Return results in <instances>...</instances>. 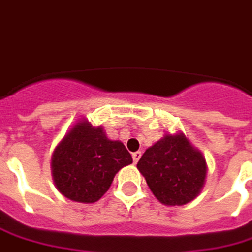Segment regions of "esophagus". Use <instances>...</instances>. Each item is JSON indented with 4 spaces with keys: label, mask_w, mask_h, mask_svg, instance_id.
<instances>
[{
    "label": "esophagus",
    "mask_w": 252,
    "mask_h": 252,
    "mask_svg": "<svg viewBox=\"0 0 252 252\" xmlns=\"http://www.w3.org/2000/svg\"><path fill=\"white\" fill-rule=\"evenodd\" d=\"M142 157V153L140 151H136V153L132 154V158H133V163H137L139 162V159Z\"/></svg>",
    "instance_id": "obj_1"
}]
</instances>
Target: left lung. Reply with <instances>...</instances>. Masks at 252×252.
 Masks as SVG:
<instances>
[{"label": "left lung", "mask_w": 252, "mask_h": 252, "mask_svg": "<svg viewBox=\"0 0 252 252\" xmlns=\"http://www.w3.org/2000/svg\"><path fill=\"white\" fill-rule=\"evenodd\" d=\"M137 169L157 200L166 206L186 205L194 200L208 173L205 157L182 132L164 133L146 150Z\"/></svg>", "instance_id": "left-lung-1"}]
</instances>
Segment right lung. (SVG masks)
<instances>
[{
    "mask_svg": "<svg viewBox=\"0 0 252 252\" xmlns=\"http://www.w3.org/2000/svg\"><path fill=\"white\" fill-rule=\"evenodd\" d=\"M132 163L120 140H110L101 126L79 119L51 155V174L59 193L82 204L98 201L119 170Z\"/></svg>",
    "mask_w": 252,
    "mask_h": 252,
    "instance_id": "right-lung-1",
    "label": "right lung"
}]
</instances>
